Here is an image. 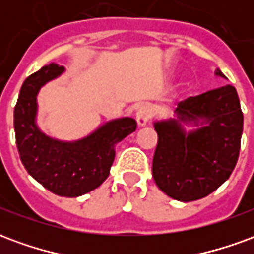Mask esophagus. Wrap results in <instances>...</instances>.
<instances>
[{
    "mask_svg": "<svg viewBox=\"0 0 254 254\" xmlns=\"http://www.w3.org/2000/svg\"><path fill=\"white\" fill-rule=\"evenodd\" d=\"M151 110L147 106H140L136 113V120H137L138 127H145L151 121Z\"/></svg>",
    "mask_w": 254,
    "mask_h": 254,
    "instance_id": "1",
    "label": "esophagus"
}]
</instances>
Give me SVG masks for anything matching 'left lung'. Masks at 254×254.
Segmentation results:
<instances>
[{
    "mask_svg": "<svg viewBox=\"0 0 254 254\" xmlns=\"http://www.w3.org/2000/svg\"><path fill=\"white\" fill-rule=\"evenodd\" d=\"M216 76L226 78L219 69ZM177 118L156 121L152 160L155 184L167 196L188 202L208 196L229 180L240 156L244 114L233 85L178 103ZM196 129L188 132L183 125Z\"/></svg>",
    "mask_w": 254,
    "mask_h": 254,
    "instance_id": "left-lung-1",
    "label": "left lung"
}]
</instances>
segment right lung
Masks as SVG:
<instances>
[{
    "instance_id": "right-lung-1",
    "label": "right lung",
    "mask_w": 254,
    "mask_h": 254,
    "mask_svg": "<svg viewBox=\"0 0 254 254\" xmlns=\"http://www.w3.org/2000/svg\"><path fill=\"white\" fill-rule=\"evenodd\" d=\"M64 70V66L50 64L25 78L14 107V133L28 174L54 194L78 197L103 184L114 162L116 144L134 132L137 124L129 117L113 120L76 141L46 136L36 125V96Z\"/></svg>"
}]
</instances>
